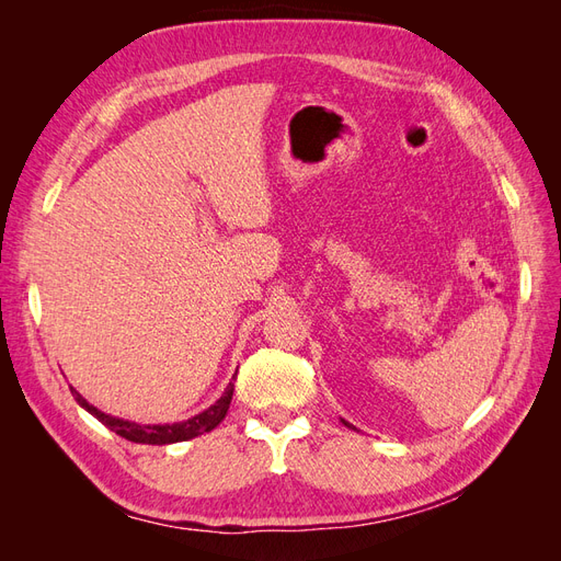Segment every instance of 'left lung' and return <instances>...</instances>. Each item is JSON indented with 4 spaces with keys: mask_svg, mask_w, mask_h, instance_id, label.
<instances>
[{
    "mask_svg": "<svg viewBox=\"0 0 561 561\" xmlns=\"http://www.w3.org/2000/svg\"><path fill=\"white\" fill-rule=\"evenodd\" d=\"M344 426H348V428H351V423H346V421H344Z\"/></svg>",
    "mask_w": 561,
    "mask_h": 561,
    "instance_id": "8db88e82",
    "label": "left lung"
}]
</instances>
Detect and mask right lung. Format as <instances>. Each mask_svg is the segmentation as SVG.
Here are the masks:
<instances>
[{
  "instance_id": "obj_1",
  "label": "right lung",
  "mask_w": 561,
  "mask_h": 561,
  "mask_svg": "<svg viewBox=\"0 0 561 561\" xmlns=\"http://www.w3.org/2000/svg\"><path fill=\"white\" fill-rule=\"evenodd\" d=\"M75 400L87 410L89 414H93L100 423H105L110 431H114L116 435H122L130 443H140V445H173V443H184V439H192L198 437L203 433H210L213 428L219 426V421H222L229 412V404H231V396H233V383H229L225 388L222 398H219L215 404H210L206 412H201L192 419L180 421V423H163V426H140V423H133L126 419H116L110 416L105 412H100L98 407L89 404L83 400L77 390L70 386Z\"/></svg>"
}]
</instances>
